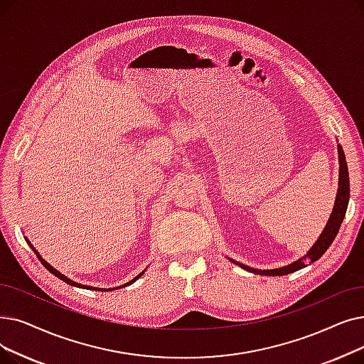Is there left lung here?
Segmentation results:
<instances>
[{"label": "left lung", "instance_id": "obj_1", "mask_svg": "<svg viewBox=\"0 0 364 364\" xmlns=\"http://www.w3.org/2000/svg\"><path fill=\"white\" fill-rule=\"evenodd\" d=\"M338 153H339V188H338V195H336V200H335V207H333V213H331L327 225L323 230V233L320 235L318 241L312 245V248L306 252V256H304L302 259H299L297 262L284 266V267H278V269H269V271H260V269H252L250 266H245L242 263H236L240 264L241 267H244L245 271L252 272V274H259V275H267V277H281V275H287L291 272H296L302 267L306 266V263H312L317 262L324 252L327 251V248L330 247V244L335 241L336 235L339 232V228L342 225V220L345 217L346 213V207H348V200H350V177H348V166H346V161H345V154L341 146H338Z\"/></svg>", "mask_w": 364, "mask_h": 364}]
</instances>
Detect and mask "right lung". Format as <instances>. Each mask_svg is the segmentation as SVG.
<instances>
[{
    "label": "right lung",
    "instance_id": "1",
    "mask_svg": "<svg viewBox=\"0 0 364 364\" xmlns=\"http://www.w3.org/2000/svg\"><path fill=\"white\" fill-rule=\"evenodd\" d=\"M29 245H31V244H29ZM31 247H33V245H31ZM33 250H34V248H33ZM34 252H36V255L38 256V252H37L36 250H34ZM38 259H40V262L43 263V266L46 267V269H47V271H49V272H52V274H53L55 277H58L59 279H62V281H64V282L70 284V286H74V287H78V289H89V290H98V291H107V290H102V289H95V287H87V286H82V284H78V282H74V281H71L70 278H67V277H65L64 274H60L59 271H56L53 266H50L49 263H47V262H46L44 259H41L40 256H38ZM143 274H144V272H143ZM143 274H139V275H138V277H135V278H134L132 281H129V282H126V284H124V286H129V284H132L134 281H136V279H138V278H139L141 275H143ZM122 287H123V286H122Z\"/></svg>",
    "mask_w": 364,
    "mask_h": 364
}]
</instances>
